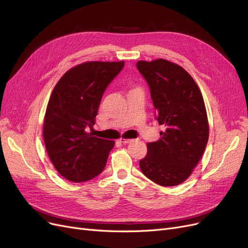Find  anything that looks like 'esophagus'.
I'll return each mask as SVG.
<instances>
[{
  "mask_svg": "<svg viewBox=\"0 0 248 248\" xmlns=\"http://www.w3.org/2000/svg\"><path fill=\"white\" fill-rule=\"evenodd\" d=\"M120 141H121L122 144L126 145V144H129V142L133 141V140H128V139H120Z\"/></svg>",
  "mask_w": 248,
  "mask_h": 248,
  "instance_id": "obj_1",
  "label": "esophagus"
}]
</instances>
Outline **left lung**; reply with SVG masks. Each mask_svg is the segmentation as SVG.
<instances>
[{
    "label": "left lung",
    "mask_w": 248,
    "mask_h": 248,
    "mask_svg": "<svg viewBox=\"0 0 248 248\" xmlns=\"http://www.w3.org/2000/svg\"><path fill=\"white\" fill-rule=\"evenodd\" d=\"M147 81L155 118L166 130L148 142L140 168L148 179L161 186H176L188 178L204 154L209 125L204 99L196 81L181 66L158 59L139 61Z\"/></svg>",
    "instance_id": "obj_1"
}]
</instances>
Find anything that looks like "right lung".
Segmentation results:
<instances>
[{
  "instance_id": "obj_1",
  "label": "right lung",
  "mask_w": 248,
  "mask_h": 248,
  "mask_svg": "<svg viewBox=\"0 0 248 248\" xmlns=\"http://www.w3.org/2000/svg\"><path fill=\"white\" fill-rule=\"evenodd\" d=\"M124 62H87L60 78L49 98L43 139L60 175L72 182L98 176L106 168L114 141L93 137L104 91L123 69Z\"/></svg>"
}]
</instances>
